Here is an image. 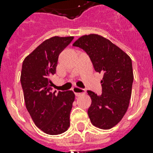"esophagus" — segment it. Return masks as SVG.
<instances>
[{
  "label": "esophagus",
  "mask_w": 153,
  "mask_h": 153,
  "mask_svg": "<svg viewBox=\"0 0 153 153\" xmlns=\"http://www.w3.org/2000/svg\"><path fill=\"white\" fill-rule=\"evenodd\" d=\"M73 91H74V94H75V96H80L81 94H85V90H83V89L82 88H79V87H77V86H75V87H74L73 88Z\"/></svg>",
  "instance_id": "1"
}]
</instances>
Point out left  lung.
I'll list each match as a JSON object with an SVG mask.
<instances>
[{
    "mask_svg": "<svg viewBox=\"0 0 153 153\" xmlns=\"http://www.w3.org/2000/svg\"><path fill=\"white\" fill-rule=\"evenodd\" d=\"M86 51L95 71L103 74L101 95L93 91L88 115L98 128L109 129L121 121L128 109L133 72L130 57L109 39L97 34L82 36L73 44Z\"/></svg>",
    "mask_w": 153,
    "mask_h": 153,
    "instance_id": "left-lung-1",
    "label": "left lung"
}]
</instances>
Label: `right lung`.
<instances>
[{"mask_svg":"<svg viewBox=\"0 0 153 153\" xmlns=\"http://www.w3.org/2000/svg\"><path fill=\"white\" fill-rule=\"evenodd\" d=\"M73 39L54 36L46 39L23 62L20 82L25 105L35 125L49 135L61 134L70 126L74 94L68 91L56 94L50 78L55 74L59 55Z\"/></svg>","mask_w":153,"mask_h":153,"instance_id":"obj_1","label":"right lung"}]
</instances>
